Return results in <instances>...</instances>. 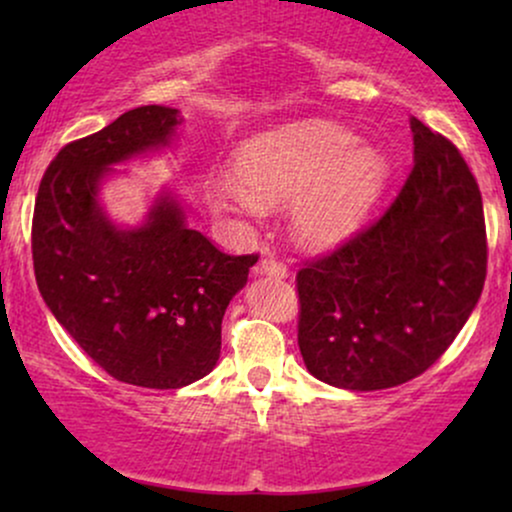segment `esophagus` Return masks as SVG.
I'll use <instances>...</instances> for the list:
<instances>
[{
    "instance_id": "1",
    "label": "esophagus",
    "mask_w": 512,
    "mask_h": 512,
    "mask_svg": "<svg viewBox=\"0 0 512 512\" xmlns=\"http://www.w3.org/2000/svg\"><path fill=\"white\" fill-rule=\"evenodd\" d=\"M255 274L279 276V279H284V276H289V267H286V264H281L279 260H274V257H262L260 264L255 267Z\"/></svg>"
}]
</instances>
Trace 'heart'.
Instances as JSON below:
<instances>
[{
    "instance_id": "obj_1",
    "label": "heart",
    "mask_w": 512,
    "mask_h": 512,
    "mask_svg": "<svg viewBox=\"0 0 512 512\" xmlns=\"http://www.w3.org/2000/svg\"><path fill=\"white\" fill-rule=\"evenodd\" d=\"M238 180L211 187L221 211L257 216L291 199V231L303 248L330 250L366 223L390 180L375 146L330 122H298L250 139L236 156Z\"/></svg>"
}]
</instances>
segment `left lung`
<instances>
[{
	"label": "left lung",
	"mask_w": 512,
	"mask_h": 512,
	"mask_svg": "<svg viewBox=\"0 0 512 512\" xmlns=\"http://www.w3.org/2000/svg\"><path fill=\"white\" fill-rule=\"evenodd\" d=\"M414 168L392 207L298 272V346L322 383L370 392L431 368L486 279L481 192L455 144L411 117Z\"/></svg>",
	"instance_id": "obj_1"
}]
</instances>
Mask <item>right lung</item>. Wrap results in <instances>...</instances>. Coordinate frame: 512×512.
<instances>
[{
    "label": "right lung",
    "mask_w": 512,
    "mask_h": 512,
    "mask_svg": "<svg viewBox=\"0 0 512 512\" xmlns=\"http://www.w3.org/2000/svg\"><path fill=\"white\" fill-rule=\"evenodd\" d=\"M180 110L142 105L67 144L45 170L33 211L40 296L115 380L178 390L211 373L221 320L257 255H226L187 226L163 187L144 221L120 226L101 202L115 166L173 144Z\"/></svg>",
    "instance_id": "add662e5"
}]
</instances>
